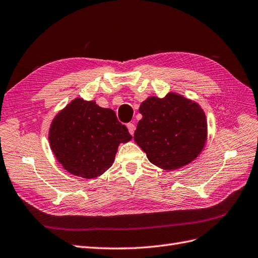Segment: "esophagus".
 I'll return each mask as SVG.
<instances>
[{"label":"esophagus","mask_w":258,"mask_h":258,"mask_svg":"<svg viewBox=\"0 0 258 258\" xmlns=\"http://www.w3.org/2000/svg\"><path fill=\"white\" fill-rule=\"evenodd\" d=\"M127 128H128L130 134L133 135L134 132H135V125H134L133 123H128V124H127Z\"/></svg>","instance_id":"esophagus-1"}]
</instances>
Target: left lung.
<instances>
[{
    "label": "left lung",
    "mask_w": 258,
    "mask_h": 258,
    "mask_svg": "<svg viewBox=\"0 0 258 258\" xmlns=\"http://www.w3.org/2000/svg\"><path fill=\"white\" fill-rule=\"evenodd\" d=\"M134 139L149 161L164 170L190 163L203 149L208 124L203 110L180 95L163 99L149 97L142 102Z\"/></svg>",
    "instance_id": "8db88e82"
}]
</instances>
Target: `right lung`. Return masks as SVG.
Returning a JSON list of instances; mask_svg holds the SVG:
<instances>
[{"mask_svg":"<svg viewBox=\"0 0 258 258\" xmlns=\"http://www.w3.org/2000/svg\"><path fill=\"white\" fill-rule=\"evenodd\" d=\"M48 139L63 168L83 178H95L112 165L117 146L132 136L113 110L77 98L55 116Z\"/></svg>","mask_w":258,"mask_h":258,"instance_id":"obj_1","label":"right lung"}]
</instances>
